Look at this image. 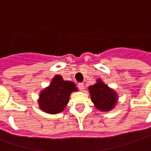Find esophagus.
<instances>
[{
    "mask_svg": "<svg viewBox=\"0 0 151 151\" xmlns=\"http://www.w3.org/2000/svg\"><path fill=\"white\" fill-rule=\"evenodd\" d=\"M78 86L79 90H80V91H82L84 90V88H85V86H84V84H83V83H78Z\"/></svg>",
    "mask_w": 151,
    "mask_h": 151,
    "instance_id": "34e87169",
    "label": "esophagus"
}]
</instances>
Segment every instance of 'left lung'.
Here are the masks:
<instances>
[{"label":"left lung","mask_w":151,"mask_h":151,"mask_svg":"<svg viewBox=\"0 0 151 151\" xmlns=\"http://www.w3.org/2000/svg\"><path fill=\"white\" fill-rule=\"evenodd\" d=\"M91 101L95 107L102 111H109L116 106L118 96L113 90L102 82L100 78L97 80L95 85L89 86Z\"/></svg>","instance_id":"1"}]
</instances>
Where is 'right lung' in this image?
I'll return each mask as SVG.
<instances>
[{"instance_id": "1", "label": "right lung", "mask_w": 151, "mask_h": 151, "mask_svg": "<svg viewBox=\"0 0 151 151\" xmlns=\"http://www.w3.org/2000/svg\"><path fill=\"white\" fill-rule=\"evenodd\" d=\"M77 91L73 82L65 81L61 76L56 75L50 85L40 92L38 100L40 108L47 113H60L69 103L70 94Z\"/></svg>"}]
</instances>
